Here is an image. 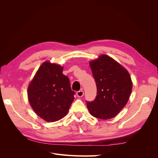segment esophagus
<instances>
[{
	"label": "esophagus",
	"instance_id": "34e87169",
	"mask_svg": "<svg viewBox=\"0 0 158 158\" xmlns=\"http://www.w3.org/2000/svg\"><path fill=\"white\" fill-rule=\"evenodd\" d=\"M84 92L82 90H80L78 91V92H77V93H76V95H77V96L79 97V98H82L83 95H84Z\"/></svg>",
	"mask_w": 158,
	"mask_h": 158
}]
</instances>
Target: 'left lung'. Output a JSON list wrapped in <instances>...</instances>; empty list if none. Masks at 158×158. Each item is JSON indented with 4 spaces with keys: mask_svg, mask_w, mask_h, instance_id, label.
<instances>
[{
    "mask_svg": "<svg viewBox=\"0 0 158 158\" xmlns=\"http://www.w3.org/2000/svg\"><path fill=\"white\" fill-rule=\"evenodd\" d=\"M96 83L97 95L87 102V107L94 117L103 120L117 116L127 105L132 89L128 70L106 55L89 62Z\"/></svg>",
    "mask_w": 158,
    "mask_h": 158,
    "instance_id": "obj_1",
    "label": "left lung"
}]
</instances>
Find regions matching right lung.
<instances>
[{"label":"right lung","instance_id":"add662e5","mask_svg":"<svg viewBox=\"0 0 158 158\" xmlns=\"http://www.w3.org/2000/svg\"><path fill=\"white\" fill-rule=\"evenodd\" d=\"M63 67L47 60L38 69L27 88V98L34 112L47 122H55L67 114L74 99Z\"/></svg>","mask_w":158,"mask_h":158}]
</instances>
